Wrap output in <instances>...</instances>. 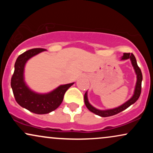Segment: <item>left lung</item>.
Masks as SVG:
<instances>
[{
  "label": "left lung",
  "mask_w": 153,
  "mask_h": 153,
  "mask_svg": "<svg viewBox=\"0 0 153 153\" xmlns=\"http://www.w3.org/2000/svg\"><path fill=\"white\" fill-rule=\"evenodd\" d=\"M129 59L131 60V65H132L133 68H134L135 73L137 75V82L136 85H135L134 88V92L133 96H131V98L129 100H128L127 102L123 103L122 105L119 106L117 108H112V109H107V110H99L96 108L94 107L92 105H91V103H89L88 100V94L87 92L85 93L84 95V101H85V104L88 109L91 111V112L94 113L95 114L99 115L100 117H111V116H113L115 114H117L119 112L125 110L126 108H127L128 107L130 106L131 104L134 103L137 101L139 97H140V94H141V88H142V80H143V74H142V72L140 68H139L137 65V63L136 58H135L134 55L132 53H124V55L122 57V60H125V59Z\"/></svg>",
  "instance_id": "left-lung-1"
}]
</instances>
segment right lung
<instances>
[{"mask_svg": "<svg viewBox=\"0 0 153 153\" xmlns=\"http://www.w3.org/2000/svg\"><path fill=\"white\" fill-rule=\"evenodd\" d=\"M46 51L45 49H31L20 54L14 65V73L11 78L10 85L16 102L23 108L37 114H45L58 108L62 102L65 92L72 83L61 85L48 94H38L31 91L24 81V67L26 62L34 56Z\"/></svg>", "mask_w": 153, "mask_h": 153, "instance_id": "right-lung-1", "label": "right lung"}]
</instances>
